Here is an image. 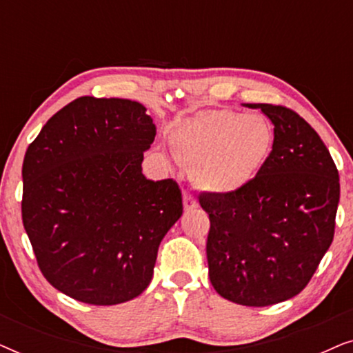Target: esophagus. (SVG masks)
Instances as JSON below:
<instances>
[{"label":"esophagus","mask_w":353,"mask_h":353,"mask_svg":"<svg viewBox=\"0 0 353 353\" xmlns=\"http://www.w3.org/2000/svg\"><path fill=\"white\" fill-rule=\"evenodd\" d=\"M183 204H185L186 210L196 209V207H197L196 197L192 196V192L190 190H183Z\"/></svg>","instance_id":"esophagus-1"}]
</instances>
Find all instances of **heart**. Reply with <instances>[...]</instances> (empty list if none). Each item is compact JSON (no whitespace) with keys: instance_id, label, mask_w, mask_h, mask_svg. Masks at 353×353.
<instances>
[{"instance_id":"1","label":"heart","mask_w":353,"mask_h":353,"mask_svg":"<svg viewBox=\"0 0 353 353\" xmlns=\"http://www.w3.org/2000/svg\"><path fill=\"white\" fill-rule=\"evenodd\" d=\"M273 146L274 132L267 119L231 109L201 112L178 133V149L194 165V181L219 194L248 185L267 163Z\"/></svg>"}]
</instances>
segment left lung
I'll list each match as a JSON object with an SVG mask.
<instances>
[{"instance_id": "8db88e82", "label": "left lung", "mask_w": 353, "mask_h": 353, "mask_svg": "<svg viewBox=\"0 0 353 353\" xmlns=\"http://www.w3.org/2000/svg\"><path fill=\"white\" fill-rule=\"evenodd\" d=\"M259 108L274 125L267 163L228 194L201 192L210 220L207 262L221 297L267 307L310 283L334 238L339 172L318 133L279 104Z\"/></svg>"}]
</instances>
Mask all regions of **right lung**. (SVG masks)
<instances>
[{
  "mask_svg": "<svg viewBox=\"0 0 353 353\" xmlns=\"http://www.w3.org/2000/svg\"><path fill=\"white\" fill-rule=\"evenodd\" d=\"M156 125L137 101L81 96L48 120L22 165V221L38 268L91 305L132 301L183 214L172 178L148 180Z\"/></svg>",
  "mask_w": 353,
  "mask_h": 353,
  "instance_id": "obj_1",
  "label": "right lung"
}]
</instances>
